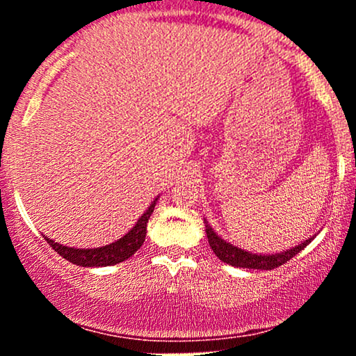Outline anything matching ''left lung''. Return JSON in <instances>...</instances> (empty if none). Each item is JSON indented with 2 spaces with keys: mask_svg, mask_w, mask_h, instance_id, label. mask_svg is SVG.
Wrapping results in <instances>:
<instances>
[{
  "mask_svg": "<svg viewBox=\"0 0 356 356\" xmlns=\"http://www.w3.org/2000/svg\"><path fill=\"white\" fill-rule=\"evenodd\" d=\"M204 224H206L207 241H209V246L212 251H214V254L218 256L220 261H224V263L231 264V266H236V268L266 269V271H271V269L280 268L281 264L286 263V261L291 259L293 256H296L298 252L308 246V244L312 243V239L314 238L313 236V238L303 241V243L298 244V246H295L293 249H289V251L263 256V254H252V252L244 251V249L232 246V244L226 243L224 239H220L219 236L212 231V227L207 224V220Z\"/></svg>",
  "mask_w": 356,
  "mask_h": 356,
  "instance_id": "left-lung-1",
  "label": "left lung"
}]
</instances>
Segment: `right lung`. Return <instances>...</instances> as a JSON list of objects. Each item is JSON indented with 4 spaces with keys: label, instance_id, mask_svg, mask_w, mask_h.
<instances>
[{
    "label": "right lung",
    "instance_id": "1",
    "mask_svg": "<svg viewBox=\"0 0 356 356\" xmlns=\"http://www.w3.org/2000/svg\"><path fill=\"white\" fill-rule=\"evenodd\" d=\"M157 201V199H155ZM155 201L150 204L149 209L140 216V219L137 220L136 226L132 227L124 238H120L115 243L108 244L104 248H95V249H76V248H67L63 244L55 243L50 238L44 236L47 243L55 249L61 257H65L70 263L76 264V266L83 268H95V266H112V264L122 263V261L129 259L130 256L136 254L140 249L142 244L145 241V231H147V222H149L150 214L154 212Z\"/></svg>",
    "mask_w": 356,
    "mask_h": 356
}]
</instances>
